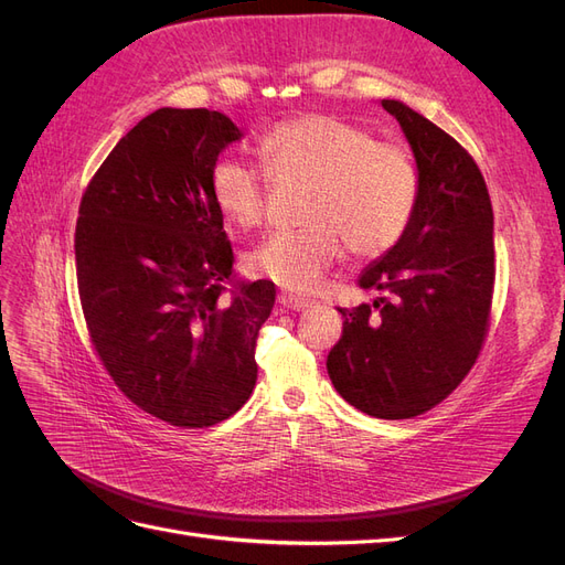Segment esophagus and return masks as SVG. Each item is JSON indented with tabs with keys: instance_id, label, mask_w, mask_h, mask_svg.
Listing matches in <instances>:
<instances>
[{
	"instance_id": "34e87169",
	"label": "esophagus",
	"mask_w": 565,
	"mask_h": 565,
	"mask_svg": "<svg viewBox=\"0 0 565 565\" xmlns=\"http://www.w3.org/2000/svg\"><path fill=\"white\" fill-rule=\"evenodd\" d=\"M278 303L282 306V309H289V311H306V309H311V306H313V301L301 299V297H292V295H280Z\"/></svg>"
}]
</instances>
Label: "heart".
Instances as JSON below:
<instances>
[{
  "instance_id": "1",
  "label": "heart",
  "mask_w": 565,
  "mask_h": 565,
  "mask_svg": "<svg viewBox=\"0 0 565 565\" xmlns=\"http://www.w3.org/2000/svg\"><path fill=\"white\" fill-rule=\"evenodd\" d=\"M268 174L278 185H309L301 231L276 233L247 268L295 292H309L341 254L372 259L396 245L413 221L419 174L405 148L377 143L361 127L332 115H301L262 141ZM216 207L237 228L264 224L270 183L241 160L212 169Z\"/></svg>"
}]
</instances>
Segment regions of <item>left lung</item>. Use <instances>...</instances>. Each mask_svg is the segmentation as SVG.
I'll use <instances>...</instances> for the list:
<instances>
[{
	"label": "left lung",
	"instance_id": "obj_1",
	"mask_svg": "<svg viewBox=\"0 0 565 565\" xmlns=\"http://www.w3.org/2000/svg\"><path fill=\"white\" fill-rule=\"evenodd\" d=\"M398 119L419 174L401 241L358 278L386 297L337 309L344 332L328 355L339 396L365 415L409 419L459 386L483 347L494 285L492 204L481 169L450 134L401 100Z\"/></svg>",
	"mask_w": 565,
	"mask_h": 565
}]
</instances>
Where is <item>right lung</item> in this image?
<instances>
[{
    "instance_id": "obj_1",
    "label": "right lung",
    "mask_w": 565,
    "mask_h": 565,
    "mask_svg": "<svg viewBox=\"0 0 565 565\" xmlns=\"http://www.w3.org/2000/svg\"><path fill=\"white\" fill-rule=\"evenodd\" d=\"M241 136L218 110L160 108L119 139L79 202L75 264L92 344L134 405L181 429L247 403L256 334L276 303L270 280H233L212 195L218 152Z\"/></svg>"
}]
</instances>
